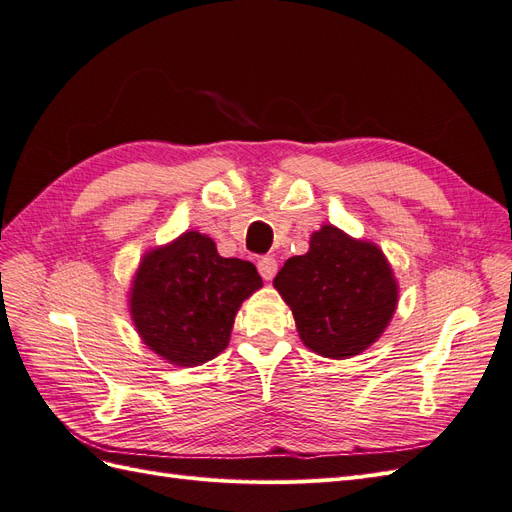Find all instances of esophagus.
I'll use <instances>...</instances> for the list:
<instances>
[{"label":"esophagus","mask_w":512,"mask_h":512,"mask_svg":"<svg viewBox=\"0 0 512 512\" xmlns=\"http://www.w3.org/2000/svg\"><path fill=\"white\" fill-rule=\"evenodd\" d=\"M258 271L262 275V280H273L277 273V260L273 256H262L258 260Z\"/></svg>","instance_id":"obj_1"}]
</instances>
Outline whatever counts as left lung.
<instances>
[{"label":"left lung","mask_w":512,"mask_h":512,"mask_svg":"<svg viewBox=\"0 0 512 512\" xmlns=\"http://www.w3.org/2000/svg\"><path fill=\"white\" fill-rule=\"evenodd\" d=\"M273 286L290 305L303 344L327 359H348L369 348L397 305L384 254L335 226L314 232L309 252L288 258Z\"/></svg>","instance_id":"1"}]
</instances>
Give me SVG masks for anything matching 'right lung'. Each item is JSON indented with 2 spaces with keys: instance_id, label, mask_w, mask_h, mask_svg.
<instances>
[{
  "instance_id": "add662e5",
  "label": "right lung",
  "mask_w": 512,
  "mask_h": 512,
  "mask_svg": "<svg viewBox=\"0 0 512 512\" xmlns=\"http://www.w3.org/2000/svg\"><path fill=\"white\" fill-rule=\"evenodd\" d=\"M262 286L252 262L224 258L200 232L149 252L132 286V318L145 344L192 367L218 356L239 305Z\"/></svg>"
}]
</instances>
